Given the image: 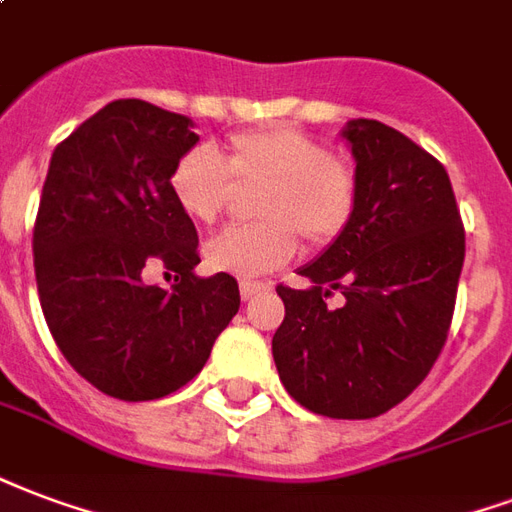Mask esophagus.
<instances>
[{
  "label": "esophagus",
  "mask_w": 512,
  "mask_h": 512,
  "mask_svg": "<svg viewBox=\"0 0 512 512\" xmlns=\"http://www.w3.org/2000/svg\"><path fill=\"white\" fill-rule=\"evenodd\" d=\"M268 287H271L268 282H241V285H238V290H241V298H244V301H249V298H255V295L266 293Z\"/></svg>",
  "instance_id": "esophagus-1"
}]
</instances>
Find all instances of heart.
<instances>
[{"instance_id": "b5f03b06", "label": "heart", "mask_w": 512, "mask_h": 512, "mask_svg": "<svg viewBox=\"0 0 512 512\" xmlns=\"http://www.w3.org/2000/svg\"><path fill=\"white\" fill-rule=\"evenodd\" d=\"M238 187L260 184L252 225L233 227L206 244V266L217 274L255 279L282 268L298 252L325 249L342 236L358 208V170L295 124L233 132L225 157L206 146L181 154L170 170V195L192 222L214 225Z\"/></svg>"}]
</instances>
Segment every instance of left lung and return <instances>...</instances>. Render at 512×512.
<instances>
[{"mask_svg": "<svg viewBox=\"0 0 512 512\" xmlns=\"http://www.w3.org/2000/svg\"><path fill=\"white\" fill-rule=\"evenodd\" d=\"M358 208L342 236L301 268L312 287L276 285L279 380L301 407L339 420L377 418L426 380L448 342L464 266V222L448 170L404 132L347 124ZM339 289L345 306L327 298Z\"/></svg>", "mask_w": 512, "mask_h": 512, "instance_id": "1", "label": "left lung"}]
</instances>
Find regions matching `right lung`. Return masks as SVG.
Masks as SVG:
<instances>
[{"label":"right lung","mask_w":512,"mask_h":512,"mask_svg":"<svg viewBox=\"0 0 512 512\" xmlns=\"http://www.w3.org/2000/svg\"><path fill=\"white\" fill-rule=\"evenodd\" d=\"M198 143L195 121L146 100H113L54 149L34 219L45 323L97 391L151 401L187 385L241 306L230 274L198 279V230L168 179ZM176 273L165 291L142 276Z\"/></svg>","instance_id":"right-lung-1"}]
</instances>
